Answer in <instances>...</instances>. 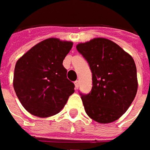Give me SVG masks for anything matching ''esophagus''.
Returning <instances> with one entry per match:
<instances>
[{"label":"esophagus","instance_id":"34e87169","mask_svg":"<svg viewBox=\"0 0 150 150\" xmlns=\"http://www.w3.org/2000/svg\"><path fill=\"white\" fill-rule=\"evenodd\" d=\"M74 84H75V88H76V89H78V86H79V81H78V80L75 81V82H74Z\"/></svg>","mask_w":150,"mask_h":150}]
</instances>
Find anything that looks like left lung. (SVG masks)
I'll return each mask as SVG.
<instances>
[{
  "label": "left lung",
  "mask_w": 150,
  "mask_h": 150,
  "mask_svg": "<svg viewBox=\"0 0 150 150\" xmlns=\"http://www.w3.org/2000/svg\"><path fill=\"white\" fill-rule=\"evenodd\" d=\"M77 50L92 72L91 91L88 94L79 92L87 114L100 124L117 120L137 93L134 61L118 45L105 38L78 44Z\"/></svg>",
  "instance_id": "left-lung-1"
}]
</instances>
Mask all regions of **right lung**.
<instances>
[{
	"label": "right lung",
	"instance_id": "1",
	"mask_svg": "<svg viewBox=\"0 0 150 150\" xmlns=\"http://www.w3.org/2000/svg\"><path fill=\"white\" fill-rule=\"evenodd\" d=\"M72 47L71 42L49 38L39 42L17 61L14 72L15 92L26 111L46 118L57 114L74 93L62 65Z\"/></svg>",
	"mask_w": 150,
	"mask_h": 150
}]
</instances>
